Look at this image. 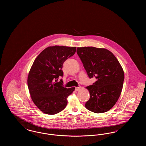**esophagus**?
<instances>
[{"label": "esophagus", "mask_w": 146, "mask_h": 146, "mask_svg": "<svg viewBox=\"0 0 146 146\" xmlns=\"http://www.w3.org/2000/svg\"><path fill=\"white\" fill-rule=\"evenodd\" d=\"M81 89H82V88H81L80 86L76 87V91H78L80 90Z\"/></svg>", "instance_id": "obj_1"}]
</instances>
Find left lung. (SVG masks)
<instances>
[{
  "label": "left lung",
  "mask_w": 146,
  "mask_h": 146,
  "mask_svg": "<svg viewBox=\"0 0 146 146\" xmlns=\"http://www.w3.org/2000/svg\"><path fill=\"white\" fill-rule=\"evenodd\" d=\"M76 52L88 76L97 79L93 85L86 87L90 97L85 107L96 113L108 111L122 91L124 72L121 66L113 54L104 48L80 47L77 48Z\"/></svg>",
  "instance_id": "8db88e82"
}]
</instances>
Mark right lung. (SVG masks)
<instances>
[{
	"mask_svg": "<svg viewBox=\"0 0 146 146\" xmlns=\"http://www.w3.org/2000/svg\"><path fill=\"white\" fill-rule=\"evenodd\" d=\"M76 51V47L49 46L35 59L28 73V89L35 105L45 114L62 111L67 104V98L75 90V87L63 86L62 80H57L63 74V63Z\"/></svg>",
	"mask_w": 146,
	"mask_h": 146,
	"instance_id": "1",
	"label": "right lung"
}]
</instances>
